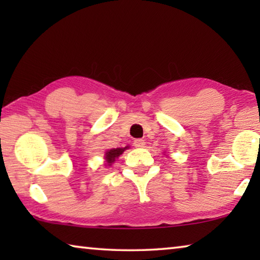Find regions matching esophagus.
Segmentation results:
<instances>
[{
    "instance_id": "34e87169",
    "label": "esophagus",
    "mask_w": 260,
    "mask_h": 260,
    "mask_svg": "<svg viewBox=\"0 0 260 260\" xmlns=\"http://www.w3.org/2000/svg\"><path fill=\"white\" fill-rule=\"evenodd\" d=\"M133 144L135 148H144V146H146V142H144V140H142V139H138V140H134Z\"/></svg>"
}]
</instances>
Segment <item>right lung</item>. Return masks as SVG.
Returning a JSON list of instances; mask_svg holds the SVG:
<instances>
[{
	"label": "right lung",
	"mask_w": 260,
	"mask_h": 260,
	"mask_svg": "<svg viewBox=\"0 0 260 260\" xmlns=\"http://www.w3.org/2000/svg\"><path fill=\"white\" fill-rule=\"evenodd\" d=\"M129 147H125V148H117V149H110L107 152H105V161H107L108 166H111L114 160L119 157L122 152H124L126 149H128Z\"/></svg>",
	"instance_id": "right-lung-1"
}]
</instances>
